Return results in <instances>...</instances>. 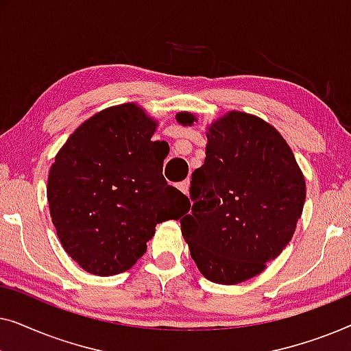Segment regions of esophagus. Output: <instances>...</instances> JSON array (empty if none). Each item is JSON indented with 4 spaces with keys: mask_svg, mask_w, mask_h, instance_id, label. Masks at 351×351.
<instances>
[{
    "mask_svg": "<svg viewBox=\"0 0 351 351\" xmlns=\"http://www.w3.org/2000/svg\"><path fill=\"white\" fill-rule=\"evenodd\" d=\"M177 189H179L182 193L189 195V189H190V180H184L180 182V184H177Z\"/></svg>",
    "mask_w": 351,
    "mask_h": 351,
    "instance_id": "34e87169",
    "label": "esophagus"
}]
</instances>
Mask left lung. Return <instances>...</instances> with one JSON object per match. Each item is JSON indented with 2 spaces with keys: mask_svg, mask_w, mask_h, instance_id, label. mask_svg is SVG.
Returning <instances> with one entry per match:
<instances>
[{
  "mask_svg": "<svg viewBox=\"0 0 351 351\" xmlns=\"http://www.w3.org/2000/svg\"><path fill=\"white\" fill-rule=\"evenodd\" d=\"M176 119L191 126L198 117L179 112ZM206 128L204 165L191 174L193 204L180 220L182 237L201 275L238 285L265 270L291 241L305 177L276 128L256 114L232 110Z\"/></svg>",
  "mask_w": 351,
  "mask_h": 351,
  "instance_id": "8db88e82",
  "label": "left lung"
}]
</instances>
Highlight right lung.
Wrapping results in <instances>:
<instances>
[{"label": "right lung", "instance_id": "obj_1", "mask_svg": "<svg viewBox=\"0 0 351 351\" xmlns=\"http://www.w3.org/2000/svg\"><path fill=\"white\" fill-rule=\"evenodd\" d=\"M158 121L136 102L95 113L66 138L47 176V203L65 252L97 276L131 268L156 223L179 220L186 196L162 177Z\"/></svg>", "mask_w": 351, "mask_h": 351}]
</instances>
